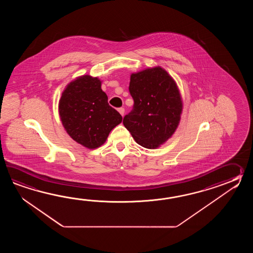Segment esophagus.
I'll return each instance as SVG.
<instances>
[{
  "instance_id": "1",
  "label": "esophagus",
  "mask_w": 253,
  "mask_h": 253,
  "mask_svg": "<svg viewBox=\"0 0 253 253\" xmlns=\"http://www.w3.org/2000/svg\"><path fill=\"white\" fill-rule=\"evenodd\" d=\"M119 112L120 113V115L123 117L125 114V108H119Z\"/></svg>"
}]
</instances>
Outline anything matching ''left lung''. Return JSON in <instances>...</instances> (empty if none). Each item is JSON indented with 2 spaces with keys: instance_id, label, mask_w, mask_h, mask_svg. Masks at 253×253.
Returning <instances> with one entry per match:
<instances>
[{
  "instance_id": "obj_1",
  "label": "left lung",
  "mask_w": 253,
  "mask_h": 253,
  "mask_svg": "<svg viewBox=\"0 0 253 253\" xmlns=\"http://www.w3.org/2000/svg\"><path fill=\"white\" fill-rule=\"evenodd\" d=\"M129 92L133 109L123 119L125 127L138 145L154 149L177 128L183 102L176 83L160 67L133 73Z\"/></svg>"
}]
</instances>
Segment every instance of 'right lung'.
I'll return each mask as SVG.
<instances>
[{"label":"right lung","mask_w":253,"mask_h":253,"mask_svg":"<svg viewBox=\"0 0 253 253\" xmlns=\"http://www.w3.org/2000/svg\"><path fill=\"white\" fill-rule=\"evenodd\" d=\"M59 117L70 137L93 149L103 145L110 131L122 122L101 89V81L81 76L65 88L59 103Z\"/></svg>","instance_id":"1"}]
</instances>
